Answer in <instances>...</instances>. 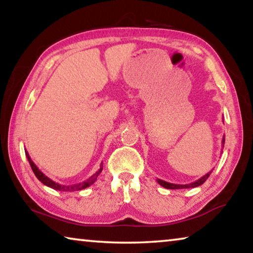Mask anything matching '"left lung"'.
<instances>
[{
  "instance_id": "1",
  "label": "left lung",
  "mask_w": 253,
  "mask_h": 253,
  "mask_svg": "<svg viewBox=\"0 0 253 253\" xmlns=\"http://www.w3.org/2000/svg\"><path fill=\"white\" fill-rule=\"evenodd\" d=\"M224 142H225V138H224V136H223V139H222V144H224ZM224 146V145H223ZM212 172V170H211ZM211 172H209V173H207L204 175V176H202L201 178H199L198 181H195V182H193V183H190V184H173V183H169V182H165V181H163V179H160V178H157L156 181H157V183L160 184V185H162L163 187H165V188H169V190H178V188H192V187H196V186H200V185H202V184L207 181L208 179V177L210 176V174H211Z\"/></svg>"
}]
</instances>
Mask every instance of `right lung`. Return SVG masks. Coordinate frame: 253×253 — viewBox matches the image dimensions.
Listing matches in <instances>:
<instances>
[{
    "label": "right lung",
    "instance_id": "right-lung-1",
    "mask_svg": "<svg viewBox=\"0 0 253 253\" xmlns=\"http://www.w3.org/2000/svg\"><path fill=\"white\" fill-rule=\"evenodd\" d=\"M25 155H27L28 157V161L30 163V165H31V169L33 170L34 175H36L37 178L39 179L40 182H42L44 184V185L49 186L51 188H53V190H57V191H63V192H71V191H81L84 190V188H87L90 185H92L93 183L96 182V179L98 177V175H99L101 173L102 170V163L100 165V169L97 170V172L92 175L91 177H89L88 179H85L84 182L83 183H79V184H74V185H61V184L59 183H55L54 181H52V179L49 178L48 176H46L45 174H43L41 172V170L38 169V166L34 164L33 161L31 160V157H30V155L28 154V152H25Z\"/></svg>",
    "mask_w": 253,
    "mask_h": 253
}]
</instances>
